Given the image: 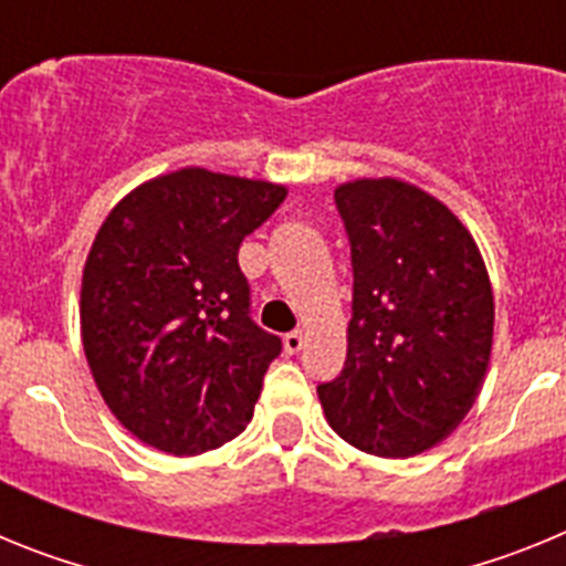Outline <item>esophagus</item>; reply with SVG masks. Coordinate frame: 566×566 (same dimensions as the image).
<instances>
[{
    "instance_id": "obj_1",
    "label": "esophagus",
    "mask_w": 566,
    "mask_h": 566,
    "mask_svg": "<svg viewBox=\"0 0 566 566\" xmlns=\"http://www.w3.org/2000/svg\"><path fill=\"white\" fill-rule=\"evenodd\" d=\"M283 348H286L289 354H297L300 348H303V332H289L286 337H283Z\"/></svg>"
}]
</instances>
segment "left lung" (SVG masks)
I'll use <instances>...</instances> for the list:
<instances>
[{
    "label": "left lung",
    "instance_id": "obj_1",
    "mask_svg": "<svg viewBox=\"0 0 566 566\" xmlns=\"http://www.w3.org/2000/svg\"><path fill=\"white\" fill-rule=\"evenodd\" d=\"M352 247L348 354L317 385L328 424L374 457L442 442L479 397L493 345V292L451 209L397 178L334 192Z\"/></svg>",
    "mask_w": 566,
    "mask_h": 566
}]
</instances>
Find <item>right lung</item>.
<instances>
[{
  "instance_id": "obj_1",
  "label": "right lung",
  "mask_w": 566,
  "mask_h": 566,
  "mask_svg": "<svg viewBox=\"0 0 566 566\" xmlns=\"http://www.w3.org/2000/svg\"><path fill=\"white\" fill-rule=\"evenodd\" d=\"M286 189L178 169L129 192L84 263L82 343L115 419L172 457L249 424L283 343L252 319L238 249Z\"/></svg>"
}]
</instances>
